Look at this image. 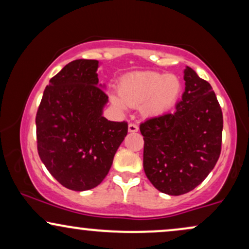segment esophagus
<instances>
[{
    "label": "esophagus",
    "mask_w": 249,
    "mask_h": 249,
    "mask_svg": "<svg viewBox=\"0 0 249 249\" xmlns=\"http://www.w3.org/2000/svg\"><path fill=\"white\" fill-rule=\"evenodd\" d=\"M137 131H138V125L133 123L128 124V132H137Z\"/></svg>",
    "instance_id": "34e87169"
}]
</instances>
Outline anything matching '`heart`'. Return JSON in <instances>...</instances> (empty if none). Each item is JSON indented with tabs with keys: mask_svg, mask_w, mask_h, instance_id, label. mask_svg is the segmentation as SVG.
<instances>
[{
	"mask_svg": "<svg viewBox=\"0 0 249 249\" xmlns=\"http://www.w3.org/2000/svg\"><path fill=\"white\" fill-rule=\"evenodd\" d=\"M181 83L177 76L162 75L158 72L132 73L122 79L119 96H112V103L117 107L124 108L142 105L146 116H160L170 110L178 99Z\"/></svg>",
	"mask_w": 249,
	"mask_h": 249,
	"instance_id": "obj_1",
	"label": "heart"
}]
</instances>
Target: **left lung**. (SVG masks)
Masks as SVG:
<instances>
[{
	"label": "left lung",
	"mask_w": 249,
	"mask_h": 249,
	"mask_svg": "<svg viewBox=\"0 0 249 249\" xmlns=\"http://www.w3.org/2000/svg\"><path fill=\"white\" fill-rule=\"evenodd\" d=\"M184 79L176 111L139 126L145 174L157 190L170 196H181L201 184L221 152L224 119L212 87L188 67Z\"/></svg>",
	"instance_id": "1"
}]
</instances>
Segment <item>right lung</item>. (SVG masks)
Returning a JSON list of instances; mask_svg holds the SVG:
<instances>
[{
  "instance_id": "right-lung-1",
  "label": "right lung",
  "mask_w": 249,
  "mask_h": 249,
  "mask_svg": "<svg viewBox=\"0 0 249 249\" xmlns=\"http://www.w3.org/2000/svg\"><path fill=\"white\" fill-rule=\"evenodd\" d=\"M98 61L76 59L50 79L36 113L37 151L59 184L98 186L127 134L126 122L103 117L108 97L98 87Z\"/></svg>"
}]
</instances>
